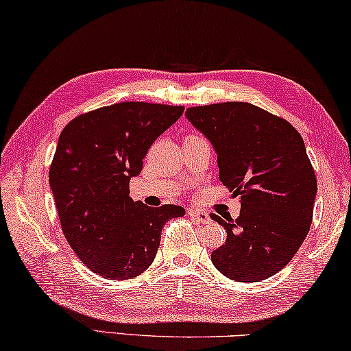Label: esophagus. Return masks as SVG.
Wrapping results in <instances>:
<instances>
[{"label":"esophagus","instance_id":"esophagus-1","mask_svg":"<svg viewBox=\"0 0 351 351\" xmlns=\"http://www.w3.org/2000/svg\"><path fill=\"white\" fill-rule=\"evenodd\" d=\"M187 214L191 215V219L197 220L198 223H202V225H206V223H209V221H210L209 214L204 213V210H202V209H189Z\"/></svg>","mask_w":351,"mask_h":351}]
</instances>
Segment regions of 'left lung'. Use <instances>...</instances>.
Here are the masks:
<instances>
[{"mask_svg":"<svg viewBox=\"0 0 351 351\" xmlns=\"http://www.w3.org/2000/svg\"><path fill=\"white\" fill-rule=\"evenodd\" d=\"M186 119L214 147L220 181L241 203L236 220L210 215L226 230L210 261L234 281L274 276L295 256L313 221L317 180L302 136L250 103L189 108Z\"/></svg>","mask_w":351,"mask_h":351,"instance_id":"left-lung-1","label":"left lung"}]
</instances>
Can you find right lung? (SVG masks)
<instances>
[{
    "label": "right lung",
    "instance_id": "right-lung-1",
    "mask_svg": "<svg viewBox=\"0 0 351 351\" xmlns=\"http://www.w3.org/2000/svg\"><path fill=\"white\" fill-rule=\"evenodd\" d=\"M182 112V106L117 103L76 117L60 132L49 187L65 239L99 276L143 274L164 225L186 214L181 206L149 208L130 197L148 148Z\"/></svg>",
    "mask_w": 351,
    "mask_h": 351
}]
</instances>
